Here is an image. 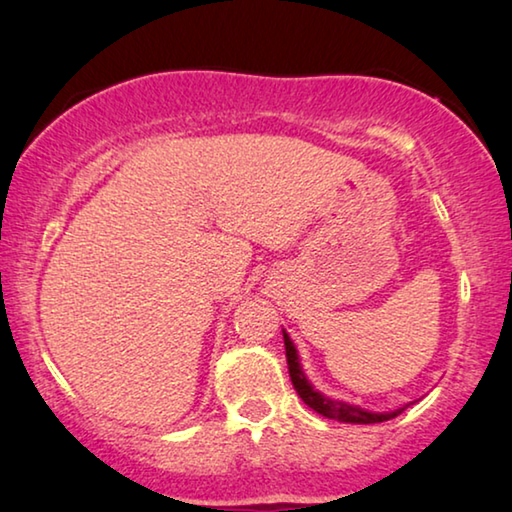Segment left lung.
<instances>
[{
	"instance_id": "8db88e82",
	"label": "left lung",
	"mask_w": 512,
	"mask_h": 512,
	"mask_svg": "<svg viewBox=\"0 0 512 512\" xmlns=\"http://www.w3.org/2000/svg\"><path fill=\"white\" fill-rule=\"evenodd\" d=\"M283 338H285V357H287V369H290V380L294 385V390L308 408H313L315 413L329 417V420H338V422H352V424H376V422H385V420H392V417H397L403 413V408L394 410V413H369V410L359 408V406H350V403H343V401H334L329 397H322L320 392H315L311 383H308L304 371H301L299 366V357H297V350H294V345L290 341V336L283 331Z\"/></svg>"
}]
</instances>
